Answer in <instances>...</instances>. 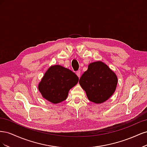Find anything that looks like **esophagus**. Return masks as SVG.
<instances>
[{"instance_id":"1","label":"esophagus","mask_w":147,"mask_h":147,"mask_svg":"<svg viewBox=\"0 0 147 147\" xmlns=\"http://www.w3.org/2000/svg\"><path fill=\"white\" fill-rule=\"evenodd\" d=\"M76 74H77V75L79 78L80 77H81V72H80V70H78L77 72H76Z\"/></svg>"}]
</instances>
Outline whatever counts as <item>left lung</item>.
I'll return each instance as SVG.
<instances>
[{
  "instance_id": "1",
  "label": "left lung",
  "mask_w": 147,
  "mask_h": 147,
  "mask_svg": "<svg viewBox=\"0 0 147 147\" xmlns=\"http://www.w3.org/2000/svg\"><path fill=\"white\" fill-rule=\"evenodd\" d=\"M79 83L89 100L95 104H102L116 90L118 77L103 62L96 61L88 65V70L80 78Z\"/></svg>"
}]
</instances>
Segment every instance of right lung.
<instances>
[{"label":"right lung","mask_w":147,"mask_h":147,"mask_svg":"<svg viewBox=\"0 0 147 147\" xmlns=\"http://www.w3.org/2000/svg\"><path fill=\"white\" fill-rule=\"evenodd\" d=\"M77 75L60 65H51L44 74L38 88L42 97L53 104L67 99L69 91L78 82Z\"/></svg>","instance_id":"obj_1"}]
</instances>
